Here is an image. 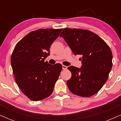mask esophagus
I'll use <instances>...</instances> for the list:
<instances>
[{
    "label": "esophagus",
    "instance_id": "34e87169",
    "mask_svg": "<svg viewBox=\"0 0 121 121\" xmlns=\"http://www.w3.org/2000/svg\"><path fill=\"white\" fill-rule=\"evenodd\" d=\"M62 69H64V70H65V69H67V66H65V65H62Z\"/></svg>",
    "mask_w": 121,
    "mask_h": 121
}]
</instances>
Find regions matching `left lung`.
Returning a JSON list of instances; mask_svg holds the SVG:
<instances>
[{"mask_svg":"<svg viewBox=\"0 0 121 121\" xmlns=\"http://www.w3.org/2000/svg\"><path fill=\"white\" fill-rule=\"evenodd\" d=\"M64 39L74 55H81L80 68L68 69L72 77L66 81L69 91L79 96L89 97L96 94L108 80L112 68V51L100 37L89 30L64 29Z\"/></svg>","mask_w":121,"mask_h":121,"instance_id":"8db88e82","label":"left lung"}]
</instances>
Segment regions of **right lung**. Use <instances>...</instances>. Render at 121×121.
<instances>
[{
  "instance_id": "1",
  "label": "right lung",
  "mask_w": 121,
  "mask_h": 121,
  "mask_svg": "<svg viewBox=\"0 0 121 121\" xmlns=\"http://www.w3.org/2000/svg\"><path fill=\"white\" fill-rule=\"evenodd\" d=\"M62 29H39L30 32L17 43L11 63L15 81L32 101L45 99L52 93L62 70L60 64L44 61L50 47Z\"/></svg>"
}]
</instances>
